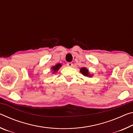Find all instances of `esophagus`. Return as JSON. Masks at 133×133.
Segmentation results:
<instances>
[{"instance_id": "1", "label": "esophagus", "mask_w": 133, "mask_h": 133, "mask_svg": "<svg viewBox=\"0 0 133 133\" xmlns=\"http://www.w3.org/2000/svg\"><path fill=\"white\" fill-rule=\"evenodd\" d=\"M67 66L68 67H71V66H73V63L71 62H68L67 63Z\"/></svg>"}]
</instances>
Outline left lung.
<instances>
[{
    "mask_svg": "<svg viewBox=\"0 0 133 133\" xmlns=\"http://www.w3.org/2000/svg\"><path fill=\"white\" fill-rule=\"evenodd\" d=\"M80 72L84 76H87V77H92V75H90V74L89 73L88 69H87L86 68H85V67H82V68H81Z\"/></svg>",
    "mask_w": 133,
    "mask_h": 133,
    "instance_id": "1",
    "label": "left lung"
}]
</instances>
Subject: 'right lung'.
Instances as JSON below:
<instances>
[{
    "instance_id": "right-lung-1",
    "label": "right lung",
    "mask_w": 133,
    "mask_h": 133,
    "mask_svg": "<svg viewBox=\"0 0 133 133\" xmlns=\"http://www.w3.org/2000/svg\"><path fill=\"white\" fill-rule=\"evenodd\" d=\"M61 66H62V64H60V63H58L57 64L55 65V66H53L51 68V70H52V71H53V73H56V71H57L58 70V69H59L60 67H61Z\"/></svg>"
}]
</instances>
